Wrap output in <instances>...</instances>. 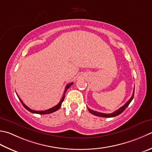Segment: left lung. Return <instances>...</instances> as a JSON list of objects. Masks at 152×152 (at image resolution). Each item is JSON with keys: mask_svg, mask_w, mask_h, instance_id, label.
Here are the masks:
<instances>
[{"mask_svg": "<svg viewBox=\"0 0 152 152\" xmlns=\"http://www.w3.org/2000/svg\"><path fill=\"white\" fill-rule=\"evenodd\" d=\"M134 96V90L133 91V94H132V97H130V99L128 101V102L124 104L123 106H122L121 108L118 109L117 111H115V112L112 113H109V114H107V113H99V112H97V111H95L94 110H91L90 108L88 107V111H90L91 114H93L96 116H98V117H107V118H109V117H116V116H117L118 115H120L121 113H122L124 110L126 109V108L128 106H129V104L130 103V102H132V100L133 99V97Z\"/></svg>", "mask_w": 152, "mask_h": 152, "instance_id": "left-lung-1", "label": "left lung"}]
</instances>
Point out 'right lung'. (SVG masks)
Instances as JSON below:
<instances>
[{
	"label": "right lung",
	"mask_w": 152,
	"mask_h": 152,
	"mask_svg": "<svg viewBox=\"0 0 152 152\" xmlns=\"http://www.w3.org/2000/svg\"><path fill=\"white\" fill-rule=\"evenodd\" d=\"M72 84H73V82L70 83V84H68V85H66V88H65V90H64V92L63 96H62V99H61V101H60V102H59V103L57 104V105L54 106V107H52V108H50V109H49L45 110V111H35V110H32V109H29L28 106H26V105H25V104L23 103L22 101L21 100L19 97H18V98H19V99H20V101L21 102V103H22V104L23 105V106L24 107H25L27 110H28V111H29V112L32 113H36V114H40V115L50 114V113H53V112H55L56 111H57V110H58L59 109H60V107H61V105H62V102H63L64 99L65 93H66V90H68V89L70 87V86H72Z\"/></svg>",
	"instance_id": "add662e5"
}]
</instances>
